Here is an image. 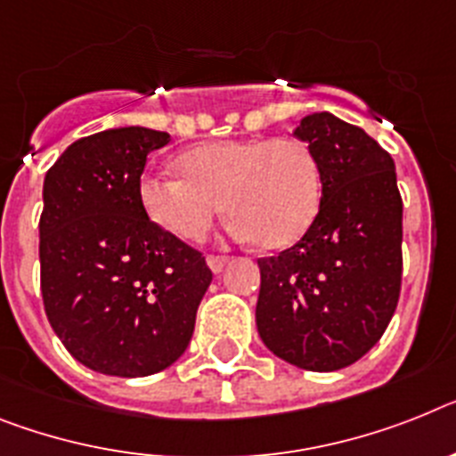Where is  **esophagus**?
<instances>
[{"instance_id":"obj_1","label":"esophagus","mask_w":456,"mask_h":456,"mask_svg":"<svg viewBox=\"0 0 456 456\" xmlns=\"http://www.w3.org/2000/svg\"><path fill=\"white\" fill-rule=\"evenodd\" d=\"M206 262H208V266L213 273H220V271L227 266L229 259L224 257V255H208V257H206Z\"/></svg>"}]
</instances>
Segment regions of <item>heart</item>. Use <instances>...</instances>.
I'll return each instance as SVG.
<instances>
[{
    "label": "heart",
    "instance_id": "1",
    "mask_svg": "<svg viewBox=\"0 0 456 456\" xmlns=\"http://www.w3.org/2000/svg\"><path fill=\"white\" fill-rule=\"evenodd\" d=\"M174 174H145L139 199L157 227L201 240L222 210L234 236L266 250L292 246L311 229L322 204L317 157L294 136H255L197 145L178 157Z\"/></svg>",
    "mask_w": 456,
    "mask_h": 456
}]
</instances>
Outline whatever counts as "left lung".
I'll list each match as a JSON object with an SVG mask.
<instances>
[{"mask_svg":"<svg viewBox=\"0 0 456 456\" xmlns=\"http://www.w3.org/2000/svg\"><path fill=\"white\" fill-rule=\"evenodd\" d=\"M322 171V204L299 243L259 259L257 331L275 357L338 370L376 346L403 273V201L394 159L362 127L331 113L301 120Z\"/></svg>","mask_w":456,"mask_h":456,"instance_id":"1","label":"left lung"}]
</instances>
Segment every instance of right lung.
I'll return each instance as SVG.
<instances>
[{
    "instance_id": "obj_1",
    "label": "right lung",
    "mask_w": 456,
    "mask_h": 456,
    "mask_svg": "<svg viewBox=\"0 0 456 456\" xmlns=\"http://www.w3.org/2000/svg\"><path fill=\"white\" fill-rule=\"evenodd\" d=\"M169 134L120 127L78 139L44 181L39 262L53 331L87 369L159 373L190 346L213 273L145 216L139 181Z\"/></svg>"
}]
</instances>
